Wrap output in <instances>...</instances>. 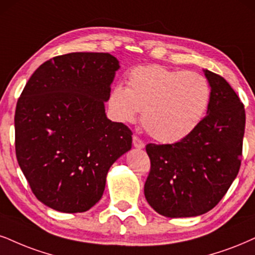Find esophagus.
Listing matches in <instances>:
<instances>
[{
  "mask_svg": "<svg viewBox=\"0 0 255 255\" xmlns=\"http://www.w3.org/2000/svg\"><path fill=\"white\" fill-rule=\"evenodd\" d=\"M132 144H133V146L136 147V149H144V146H145V144H144L143 140L139 139V138H138L137 136H133Z\"/></svg>",
  "mask_w": 255,
  "mask_h": 255,
  "instance_id": "esophagus-1",
  "label": "esophagus"
}]
</instances>
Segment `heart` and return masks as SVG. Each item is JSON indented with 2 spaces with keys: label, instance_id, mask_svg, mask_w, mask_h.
Instances as JSON below:
<instances>
[{
  "label": "heart",
  "instance_id": "obj_1",
  "mask_svg": "<svg viewBox=\"0 0 255 255\" xmlns=\"http://www.w3.org/2000/svg\"><path fill=\"white\" fill-rule=\"evenodd\" d=\"M210 102V86L195 72L169 70L159 65L140 66L128 73V86L116 84L108 106L117 122L142 123L153 139L176 143L199 127Z\"/></svg>",
  "mask_w": 255,
  "mask_h": 255
}]
</instances>
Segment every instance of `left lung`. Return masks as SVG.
Segmentation results:
<instances>
[{"mask_svg": "<svg viewBox=\"0 0 255 255\" xmlns=\"http://www.w3.org/2000/svg\"><path fill=\"white\" fill-rule=\"evenodd\" d=\"M210 86L204 117L184 139L147 144L151 169L144 185L147 203L166 218H191L221 201L241 164L246 115L231 85L203 70Z\"/></svg>", "mask_w": 255, "mask_h": 255, "instance_id": "obj_1", "label": "left lung"}]
</instances>
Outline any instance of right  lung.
I'll return each mask as SVG.
<instances>
[{
  "label": "right lung",
  "mask_w": 255,
  "mask_h": 255,
  "mask_svg": "<svg viewBox=\"0 0 255 255\" xmlns=\"http://www.w3.org/2000/svg\"><path fill=\"white\" fill-rule=\"evenodd\" d=\"M121 66L109 53H70L31 74L15 111V150L36 199L83 213L102 199L106 176L131 150V130L105 113Z\"/></svg>",
  "instance_id": "add662e5"
}]
</instances>
